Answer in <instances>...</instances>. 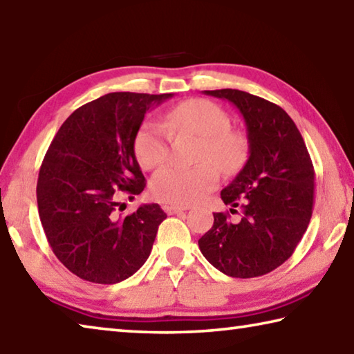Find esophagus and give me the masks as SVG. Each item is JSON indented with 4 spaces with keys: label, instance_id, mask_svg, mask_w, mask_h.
Returning a JSON list of instances; mask_svg holds the SVG:
<instances>
[{
    "label": "esophagus",
    "instance_id": "34e87169",
    "mask_svg": "<svg viewBox=\"0 0 354 354\" xmlns=\"http://www.w3.org/2000/svg\"><path fill=\"white\" fill-rule=\"evenodd\" d=\"M165 209H166L167 214H177V213L187 212V209H189V207H183V205H166Z\"/></svg>",
    "mask_w": 354,
    "mask_h": 354
}]
</instances>
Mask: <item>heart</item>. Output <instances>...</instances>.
I'll return each instance as SVG.
<instances>
[{"label": "heart", "instance_id": "obj_1", "mask_svg": "<svg viewBox=\"0 0 354 354\" xmlns=\"http://www.w3.org/2000/svg\"><path fill=\"white\" fill-rule=\"evenodd\" d=\"M169 132H191L202 136L197 161L203 163L193 167L166 166L155 174L151 191L155 199L161 202L183 207L199 202L219 180L214 163L222 171L230 172L244 160L245 138L232 130V120L227 111L207 99H188L167 111L165 124L157 120L141 124L133 141V151L142 169H155L167 160Z\"/></svg>", "mask_w": 354, "mask_h": 354}]
</instances>
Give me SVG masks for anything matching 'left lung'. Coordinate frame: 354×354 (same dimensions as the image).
I'll use <instances>...</instances> for the list:
<instances>
[{
	"label": "left lung",
	"mask_w": 354,
	"mask_h": 354,
	"mask_svg": "<svg viewBox=\"0 0 354 354\" xmlns=\"http://www.w3.org/2000/svg\"><path fill=\"white\" fill-rule=\"evenodd\" d=\"M227 99L244 116L249 160L221 191L230 214L213 213L214 224L199 239L202 255L222 274L253 278L292 257L313 216L315 172L295 122L277 105L241 90H207Z\"/></svg>",
	"instance_id": "8db88e82"
}]
</instances>
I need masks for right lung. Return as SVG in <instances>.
I'll list each match as a JSON object with an SVG mask.
<instances>
[{"label":"right lung","mask_w":354,"mask_h":354,"mask_svg":"<svg viewBox=\"0 0 354 354\" xmlns=\"http://www.w3.org/2000/svg\"><path fill=\"white\" fill-rule=\"evenodd\" d=\"M116 91L74 110L49 145L37 182L39 216L54 255L85 281L115 284L151 255L166 213L158 203L127 216L118 196L146 187L133 141L146 111L171 97Z\"/></svg>","instance_id":"right-lung-1"}]
</instances>
